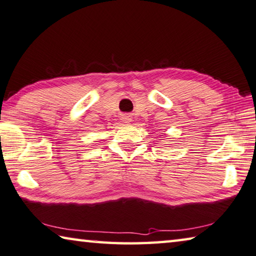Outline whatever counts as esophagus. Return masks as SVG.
<instances>
[{"instance_id": "34e87169", "label": "esophagus", "mask_w": 256, "mask_h": 256, "mask_svg": "<svg viewBox=\"0 0 256 256\" xmlns=\"http://www.w3.org/2000/svg\"><path fill=\"white\" fill-rule=\"evenodd\" d=\"M122 118H123L124 122H130V120H131V118H130L128 115H123Z\"/></svg>"}]
</instances>
